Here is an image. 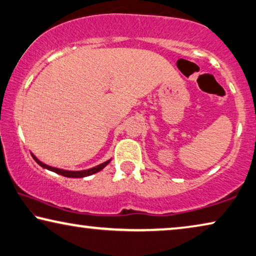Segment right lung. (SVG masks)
Masks as SVG:
<instances>
[{"label":"right lung","instance_id":"right-lung-1","mask_svg":"<svg viewBox=\"0 0 256 256\" xmlns=\"http://www.w3.org/2000/svg\"><path fill=\"white\" fill-rule=\"evenodd\" d=\"M32 157H33V159H34L36 162H38L40 166H42V168H47V170H50V171H52V172H55V173L60 174V176H66V178H84V176H91V174H94V173H97L99 171H102V170L105 168V166L110 162V160L102 162V164H100V165L94 166V168H88V170H83V171H66V170L52 168V166H48L46 164H44V162H40L39 159L36 158L34 154H32Z\"/></svg>","mask_w":256,"mask_h":256}]
</instances>
